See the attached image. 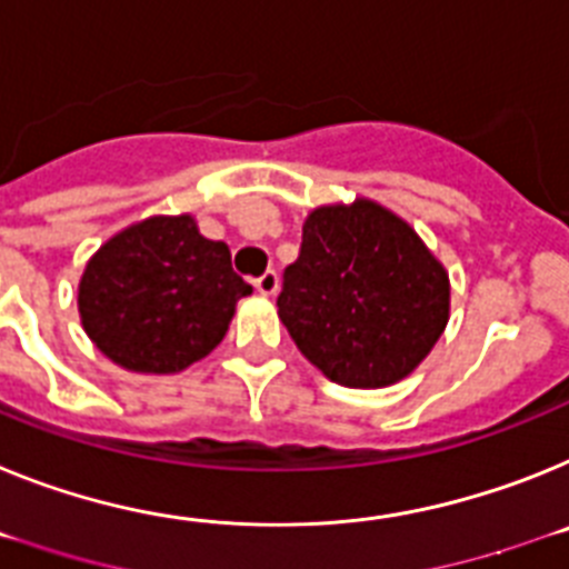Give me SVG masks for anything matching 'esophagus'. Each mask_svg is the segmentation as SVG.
<instances>
[{
    "label": "esophagus",
    "instance_id": "obj_1",
    "mask_svg": "<svg viewBox=\"0 0 569 569\" xmlns=\"http://www.w3.org/2000/svg\"><path fill=\"white\" fill-rule=\"evenodd\" d=\"M278 271L274 269H269V271H263V274H260V278L254 280V289L260 291V295H274V291H278Z\"/></svg>",
    "mask_w": 569,
    "mask_h": 569
}]
</instances>
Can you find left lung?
I'll return each mask as SVG.
<instances>
[{
	"label": "left lung",
	"instance_id": "left-lung-1",
	"mask_svg": "<svg viewBox=\"0 0 569 569\" xmlns=\"http://www.w3.org/2000/svg\"><path fill=\"white\" fill-rule=\"evenodd\" d=\"M278 315L291 340L340 387L407 378L441 338L449 278L401 217L369 200L326 206L303 223Z\"/></svg>",
	"mask_w": 569,
	"mask_h": 569
}]
</instances>
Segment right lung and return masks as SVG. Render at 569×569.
<instances>
[{
  "mask_svg": "<svg viewBox=\"0 0 569 569\" xmlns=\"http://www.w3.org/2000/svg\"><path fill=\"white\" fill-rule=\"evenodd\" d=\"M251 286L229 246L206 240L189 214L151 217L111 237L88 260L79 315L102 355L131 372L168 375L223 340Z\"/></svg>",
  "mask_w": 569,
  "mask_h": 569,
  "instance_id": "right-lung-1",
  "label": "right lung"
}]
</instances>
